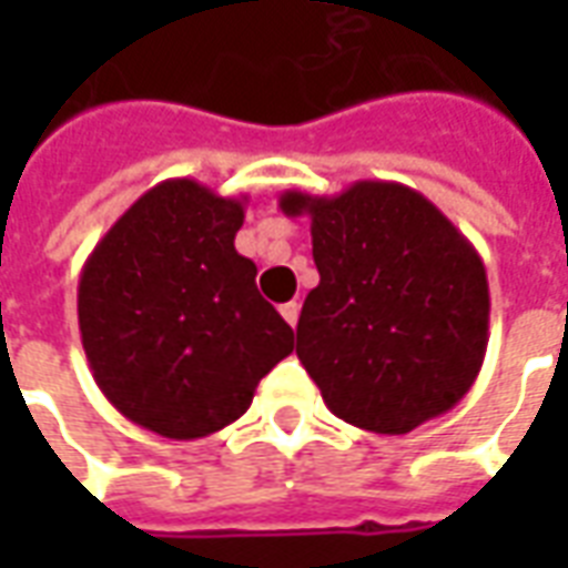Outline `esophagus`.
Instances as JSON below:
<instances>
[{
	"instance_id": "esophagus-1",
	"label": "esophagus",
	"mask_w": 568,
	"mask_h": 568,
	"mask_svg": "<svg viewBox=\"0 0 568 568\" xmlns=\"http://www.w3.org/2000/svg\"><path fill=\"white\" fill-rule=\"evenodd\" d=\"M280 313H283V320L288 322L292 328H295L297 316H301V304H297V301H288V304H283V307H280Z\"/></svg>"
}]
</instances>
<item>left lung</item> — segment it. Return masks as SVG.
Listing matches in <instances>:
<instances>
[{"instance_id": "obj_1", "label": "left lung", "mask_w": 568, "mask_h": 568, "mask_svg": "<svg viewBox=\"0 0 568 568\" xmlns=\"http://www.w3.org/2000/svg\"><path fill=\"white\" fill-rule=\"evenodd\" d=\"M307 215L320 285L297 320V358L334 417L405 435L477 381L489 285L477 248L419 191L353 182L334 197L285 191Z\"/></svg>"}]
</instances>
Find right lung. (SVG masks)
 Masks as SVG:
<instances>
[{
	"instance_id": "1",
	"label": "right lung",
	"mask_w": 568,
	"mask_h": 568,
	"mask_svg": "<svg viewBox=\"0 0 568 568\" xmlns=\"http://www.w3.org/2000/svg\"><path fill=\"white\" fill-rule=\"evenodd\" d=\"M246 197L194 179L149 187L97 243L79 280V332L118 414L173 440L206 438L252 405L295 332L234 248Z\"/></svg>"
}]
</instances>
